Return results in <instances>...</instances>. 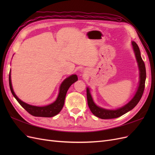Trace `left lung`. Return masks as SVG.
Wrapping results in <instances>:
<instances>
[{
    "instance_id": "obj_1",
    "label": "left lung",
    "mask_w": 155,
    "mask_h": 155,
    "mask_svg": "<svg viewBox=\"0 0 155 155\" xmlns=\"http://www.w3.org/2000/svg\"><path fill=\"white\" fill-rule=\"evenodd\" d=\"M131 45H132L136 59H137V61L138 63V67L140 72V80L136 93L134 94L133 97L127 103V104H125L123 107L118 108V109L113 110L107 109H104V108L100 107L99 106H97L95 104L94 101V100L91 93L90 88H87V97L89 109H90L91 111L94 115L101 119L116 118L124 115L127 112L132 110L133 108L138 104V102L140 101L143 95L145 88V79H146V70H145V64L142 59L141 54H140V51L138 45L134 41L131 42Z\"/></svg>"
}]
</instances>
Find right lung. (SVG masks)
Wrapping results in <instances>:
<instances>
[{"instance_id":"right-lung-1","label":"right lung","mask_w":155,"mask_h":155,"mask_svg":"<svg viewBox=\"0 0 155 155\" xmlns=\"http://www.w3.org/2000/svg\"><path fill=\"white\" fill-rule=\"evenodd\" d=\"M78 76L76 74H73L64 80L61 83L59 87V91L57 99L51 104H49L46 106L39 107L31 105L28 104L22 101L18 98L17 95L13 91L12 84L11 79V73H10V76H9V84H10V88L13 96L15 97L17 101L19 103V104L24 108V109L29 112L30 114L34 116L37 117H46V118H50V117H53L55 115L59 114L60 111L63 109L65 97H66L67 92L68 90L69 87L71 86L74 83L78 81Z\"/></svg>"}]
</instances>
